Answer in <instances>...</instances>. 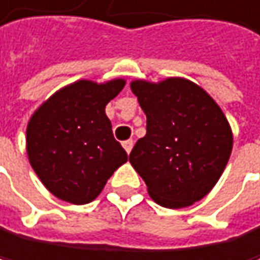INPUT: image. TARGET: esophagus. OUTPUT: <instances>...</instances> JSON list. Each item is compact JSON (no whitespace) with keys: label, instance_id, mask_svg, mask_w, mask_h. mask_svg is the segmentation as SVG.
Masks as SVG:
<instances>
[{"label":"esophagus","instance_id":"esophagus-1","mask_svg":"<svg viewBox=\"0 0 260 260\" xmlns=\"http://www.w3.org/2000/svg\"><path fill=\"white\" fill-rule=\"evenodd\" d=\"M133 145H134V142H133L131 139H129V141H124V142H123V147H124V150H126L127 153L133 150Z\"/></svg>","mask_w":260,"mask_h":260}]
</instances>
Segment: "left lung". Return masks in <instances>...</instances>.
I'll return each mask as SVG.
<instances>
[{"instance_id": "1", "label": "left lung", "mask_w": 260, "mask_h": 260, "mask_svg": "<svg viewBox=\"0 0 260 260\" xmlns=\"http://www.w3.org/2000/svg\"><path fill=\"white\" fill-rule=\"evenodd\" d=\"M131 90L147 116V134L129 161L158 206H192L212 191L232 155L226 116L202 87L183 77L137 79Z\"/></svg>"}]
</instances>
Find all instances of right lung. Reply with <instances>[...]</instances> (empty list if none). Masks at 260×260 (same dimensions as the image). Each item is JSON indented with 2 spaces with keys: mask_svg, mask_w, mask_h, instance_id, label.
Here are the masks:
<instances>
[{
  "mask_svg": "<svg viewBox=\"0 0 260 260\" xmlns=\"http://www.w3.org/2000/svg\"><path fill=\"white\" fill-rule=\"evenodd\" d=\"M124 79H81L45 100L27 124L28 161L58 199L82 206L99 198L108 178L127 161L105 113Z\"/></svg>",
  "mask_w": 260,
  "mask_h": 260,
  "instance_id": "add662e5",
  "label": "right lung"
}]
</instances>
